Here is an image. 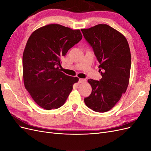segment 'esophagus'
<instances>
[{
    "instance_id": "obj_1",
    "label": "esophagus",
    "mask_w": 151,
    "mask_h": 151,
    "mask_svg": "<svg viewBox=\"0 0 151 151\" xmlns=\"http://www.w3.org/2000/svg\"><path fill=\"white\" fill-rule=\"evenodd\" d=\"M85 81H86V79H79V83H84V82H85Z\"/></svg>"
}]
</instances>
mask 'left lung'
<instances>
[{"label":"left lung","mask_w":151,"mask_h":151,"mask_svg":"<svg viewBox=\"0 0 151 151\" xmlns=\"http://www.w3.org/2000/svg\"><path fill=\"white\" fill-rule=\"evenodd\" d=\"M85 39L93 47L98 61L100 81L88 79L92 92L84 98L93 111L106 112L119 101L129 86L131 54L125 36L107 24L81 29Z\"/></svg>","instance_id":"8db88e82"}]
</instances>
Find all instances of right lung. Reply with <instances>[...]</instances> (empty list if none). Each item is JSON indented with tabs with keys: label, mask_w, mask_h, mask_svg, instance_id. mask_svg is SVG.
<instances>
[{
	"label": "right lung",
	"mask_w": 151,
	"mask_h": 151,
	"mask_svg": "<svg viewBox=\"0 0 151 151\" xmlns=\"http://www.w3.org/2000/svg\"><path fill=\"white\" fill-rule=\"evenodd\" d=\"M83 38L79 29L50 24L34 31L22 55L25 88L34 101L50 110L62 106L79 78L61 71L60 58Z\"/></svg>",
	"instance_id": "add662e5"
}]
</instances>
